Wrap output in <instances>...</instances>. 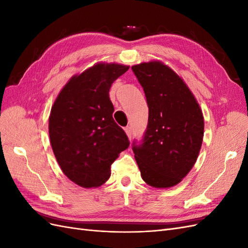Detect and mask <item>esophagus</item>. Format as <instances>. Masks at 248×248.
<instances>
[{
  "label": "esophagus",
  "instance_id": "esophagus-1",
  "mask_svg": "<svg viewBox=\"0 0 248 248\" xmlns=\"http://www.w3.org/2000/svg\"><path fill=\"white\" fill-rule=\"evenodd\" d=\"M124 130H125V132H126V134H127V137H128V139H129V140H131V137H132L131 127H130V126H127V127H125Z\"/></svg>",
  "mask_w": 248,
  "mask_h": 248
}]
</instances>
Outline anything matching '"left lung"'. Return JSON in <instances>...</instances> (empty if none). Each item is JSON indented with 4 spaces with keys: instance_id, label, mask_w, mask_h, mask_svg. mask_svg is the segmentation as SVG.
Instances as JSON below:
<instances>
[{
    "instance_id": "left-lung-1",
    "label": "left lung",
    "mask_w": 248,
    "mask_h": 248,
    "mask_svg": "<svg viewBox=\"0 0 248 248\" xmlns=\"http://www.w3.org/2000/svg\"><path fill=\"white\" fill-rule=\"evenodd\" d=\"M147 98L148 127L133 153L144 181L170 188L182 181L196 163L204 138V117L181 77L158 60L133 65Z\"/></svg>"
}]
</instances>
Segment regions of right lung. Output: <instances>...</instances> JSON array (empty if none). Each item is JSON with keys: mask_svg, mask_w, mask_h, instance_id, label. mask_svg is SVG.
<instances>
[{"mask_svg": "<svg viewBox=\"0 0 248 248\" xmlns=\"http://www.w3.org/2000/svg\"><path fill=\"white\" fill-rule=\"evenodd\" d=\"M128 65L98 62L74 76L60 91L48 119L52 151L70 181L96 188L110 177V164L129 146L114 121L109 99L112 82Z\"/></svg>", "mask_w": 248, "mask_h": 248, "instance_id": "right-lung-1", "label": "right lung"}]
</instances>
